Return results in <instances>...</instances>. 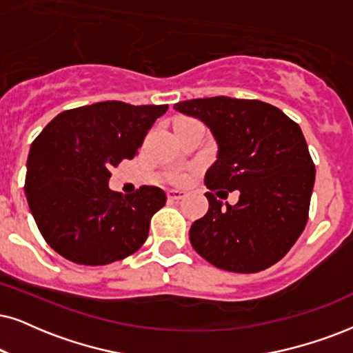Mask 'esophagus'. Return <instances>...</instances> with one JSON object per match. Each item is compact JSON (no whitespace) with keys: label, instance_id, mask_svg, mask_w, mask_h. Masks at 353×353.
Here are the masks:
<instances>
[{"label":"esophagus","instance_id":"1","mask_svg":"<svg viewBox=\"0 0 353 353\" xmlns=\"http://www.w3.org/2000/svg\"><path fill=\"white\" fill-rule=\"evenodd\" d=\"M185 197V192L184 190H169L168 192V199L169 200H181Z\"/></svg>","mask_w":353,"mask_h":353}]
</instances>
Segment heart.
<instances>
[{"instance_id": "b5f03b06", "label": "heart", "mask_w": 353, "mask_h": 353, "mask_svg": "<svg viewBox=\"0 0 353 353\" xmlns=\"http://www.w3.org/2000/svg\"><path fill=\"white\" fill-rule=\"evenodd\" d=\"M185 120H189V119H179V120H177V122L176 123H181V122H185ZM176 179L177 181H179V182H184V181H187V174H177V177H176Z\"/></svg>"}]
</instances>
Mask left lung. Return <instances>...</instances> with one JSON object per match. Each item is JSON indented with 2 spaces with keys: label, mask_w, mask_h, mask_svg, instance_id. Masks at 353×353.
I'll use <instances>...</instances> for the list:
<instances>
[{
  "label": "left lung",
  "mask_w": 353,
  "mask_h": 353,
  "mask_svg": "<svg viewBox=\"0 0 353 353\" xmlns=\"http://www.w3.org/2000/svg\"><path fill=\"white\" fill-rule=\"evenodd\" d=\"M174 109L200 119L215 137L218 159L205 174L207 189L239 190V202L226 208L205 194L210 207L192 225V246L218 269H269L296 243L310 215L316 169L300 125L256 99L216 96Z\"/></svg>",
  "instance_id": "8db88e82"
}]
</instances>
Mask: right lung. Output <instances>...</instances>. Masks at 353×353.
I'll list each match as a JSON object with an SVG mask.
<instances>
[{"instance_id": "obj_1", "label": "right lung", "mask_w": 353, "mask_h": 353, "mask_svg": "<svg viewBox=\"0 0 353 353\" xmlns=\"http://www.w3.org/2000/svg\"><path fill=\"white\" fill-rule=\"evenodd\" d=\"M163 105L96 102L58 114L32 141L26 197L53 251L74 264L105 265L132 256L148 238L166 194L141 185L132 195L109 189L110 169L132 159Z\"/></svg>"}]
</instances>
